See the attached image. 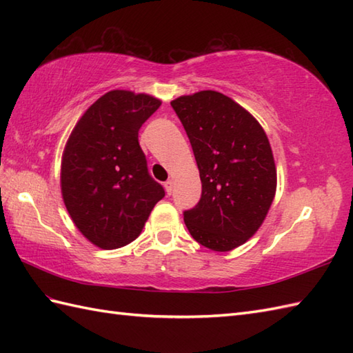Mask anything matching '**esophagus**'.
<instances>
[{
    "label": "esophagus",
    "mask_w": 353,
    "mask_h": 353,
    "mask_svg": "<svg viewBox=\"0 0 353 353\" xmlns=\"http://www.w3.org/2000/svg\"><path fill=\"white\" fill-rule=\"evenodd\" d=\"M163 186H165V191H167V194L170 196V194L172 192V181H167L163 183Z\"/></svg>",
    "instance_id": "34e87169"
}]
</instances>
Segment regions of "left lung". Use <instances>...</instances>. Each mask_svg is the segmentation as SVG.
Returning a JSON list of instances; mask_svg holds the SVG:
<instances>
[{
  "label": "left lung",
  "mask_w": 353,
  "mask_h": 353,
  "mask_svg": "<svg viewBox=\"0 0 353 353\" xmlns=\"http://www.w3.org/2000/svg\"><path fill=\"white\" fill-rule=\"evenodd\" d=\"M200 171L201 197L183 220L191 236L214 252L244 244L264 223L276 194L267 134L249 112L216 91L171 101Z\"/></svg>",
  "instance_id": "8db88e82"
}]
</instances>
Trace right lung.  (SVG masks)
Wrapping results in <instances>:
<instances>
[{"instance_id": "add662e5", "label": "right lung", "mask_w": 353, "mask_h": 353, "mask_svg": "<svg viewBox=\"0 0 353 353\" xmlns=\"http://www.w3.org/2000/svg\"><path fill=\"white\" fill-rule=\"evenodd\" d=\"M161 100L115 89L100 97L74 127L62 156L63 203L77 229L100 249L137 239L162 186L148 174L141 125Z\"/></svg>"}]
</instances>
